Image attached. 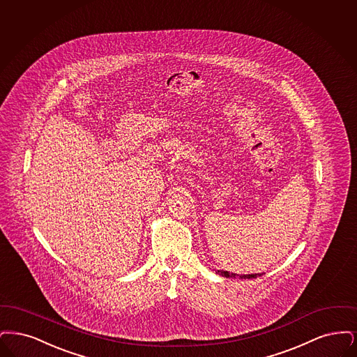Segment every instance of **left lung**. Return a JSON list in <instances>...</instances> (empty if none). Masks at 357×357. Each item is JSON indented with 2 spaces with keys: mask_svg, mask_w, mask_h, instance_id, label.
<instances>
[{
  "mask_svg": "<svg viewBox=\"0 0 357 357\" xmlns=\"http://www.w3.org/2000/svg\"><path fill=\"white\" fill-rule=\"evenodd\" d=\"M218 272L224 278H236V276H238V275H234V273H229L227 271H218ZM259 276H261V275H259ZM256 278H257V275H243V276H240V279H256Z\"/></svg>",
  "mask_w": 357,
  "mask_h": 357,
  "instance_id": "left-lung-1",
  "label": "left lung"
}]
</instances>
